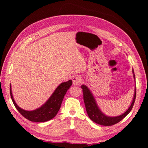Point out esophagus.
<instances>
[{
    "mask_svg": "<svg viewBox=\"0 0 148 148\" xmlns=\"http://www.w3.org/2000/svg\"><path fill=\"white\" fill-rule=\"evenodd\" d=\"M72 82H73V84L74 86L79 85L82 82V77L79 76H74L73 78H72Z\"/></svg>",
    "mask_w": 148,
    "mask_h": 148,
    "instance_id": "obj_1",
    "label": "esophagus"
}]
</instances>
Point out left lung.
<instances>
[{
    "mask_svg": "<svg viewBox=\"0 0 148 148\" xmlns=\"http://www.w3.org/2000/svg\"><path fill=\"white\" fill-rule=\"evenodd\" d=\"M132 73H133L134 79H135V75L133 69H132ZM81 88L83 90L84 103L86 105V109L89 118L96 123L104 125V126H111V125L116 124L118 122L121 121L131 111L132 107L134 106L135 99H136V86H135L133 99H132L131 105H130L129 108L126 110V112H125L123 114L118 116H106L99 108L96 101H95L93 95L90 91L88 87L86 85H82Z\"/></svg>",
    "mask_w": 148,
    "mask_h": 148,
    "instance_id": "8db88e82",
    "label": "left lung"
}]
</instances>
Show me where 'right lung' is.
Masks as SVG:
<instances>
[{"mask_svg": "<svg viewBox=\"0 0 148 148\" xmlns=\"http://www.w3.org/2000/svg\"><path fill=\"white\" fill-rule=\"evenodd\" d=\"M72 80L62 82L57 87L51 95V97L42 106L36 110H31V111L22 109L16 104L14 99L13 95H12L11 84L10 86V92L11 99L15 107L24 117L31 121L45 122L53 119L56 116L61 108L64 95L72 86Z\"/></svg>", "mask_w": 148, "mask_h": 148, "instance_id": "add662e5", "label": "right lung"}]
</instances>
